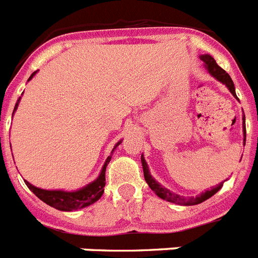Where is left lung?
I'll return each mask as SVG.
<instances>
[{
    "mask_svg": "<svg viewBox=\"0 0 258 258\" xmlns=\"http://www.w3.org/2000/svg\"><path fill=\"white\" fill-rule=\"evenodd\" d=\"M200 58H201V61L204 62V67H205V69L208 71V73L211 74L212 77H214L217 81H220L221 84H224V85L229 89V92L232 94H233V97H236V88H234V84L233 81H232V78H230V76L228 73H226L222 68H220L217 65V62H216V59L212 57V55L209 54H201L200 55ZM242 119H244V129H245V116L242 117ZM141 162H142V169H144V177H145V181L148 182V185H149V187L152 189V190L156 193V195L160 197V199L165 200V201H169V203H173V204H177V205H185V207H189V205H197V204H201L204 203L205 200L211 199L212 196H214L216 193H217L220 189L222 187V185H224V182H220V184L217 185V186L212 187L211 190H205L203 191L201 195L196 196V197H189V199H185V197H182V196L180 195H176V193H173V191H170L169 189H166L165 186H162L158 181H156L152 177V174H150V170L149 168H148V164H146L145 158H144V156L141 154Z\"/></svg>",
    "mask_w": 258,
    "mask_h": 258,
    "instance_id": "obj_1",
    "label": "left lung"
}]
</instances>
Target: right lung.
Masks as SVG:
<instances>
[{"mask_svg":"<svg viewBox=\"0 0 258 258\" xmlns=\"http://www.w3.org/2000/svg\"><path fill=\"white\" fill-rule=\"evenodd\" d=\"M37 72L29 77L28 81H30L33 77H34V74ZM21 100V97L17 100V104L14 106L13 113L17 110L18 108V102ZM122 141H118L114 145L113 150L116 149L117 146L119 145ZM112 150V153H113ZM112 160V154L106 158V161H105L104 166L101 169L100 174L97 177L96 180L89 182L88 185H85L81 189H78V190H46V189H41V187H37L34 185H32L30 182L25 180V184L28 185V187L30 190L34 193V195L41 200V201H44L45 204L47 205H50V207L55 208V209H58V211L62 212H72V211H77V209H82V208H86L94 204L96 201L101 199V196L104 193V186H105V170H106V166H108L109 161Z\"/></svg>","mask_w":258,"mask_h":258,"instance_id":"right-lung-1","label":"right lung"}]
</instances>
